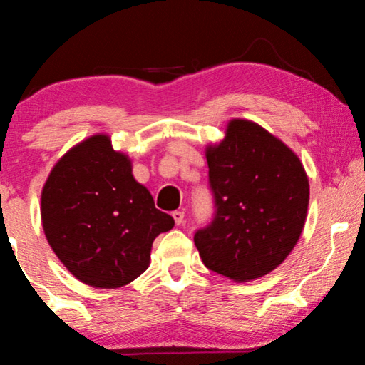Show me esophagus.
<instances>
[{"label": "esophagus", "mask_w": 365, "mask_h": 365, "mask_svg": "<svg viewBox=\"0 0 365 365\" xmlns=\"http://www.w3.org/2000/svg\"><path fill=\"white\" fill-rule=\"evenodd\" d=\"M173 217H174V222H176L178 226H179V224L184 221V212L182 211H174L173 212Z\"/></svg>", "instance_id": "obj_1"}]
</instances>
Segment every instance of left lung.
Segmentation results:
<instances>
[{
  "instance_id": "left-lung-1",
  "label": "left lung",
  "mask_w": 365,
  "mask_h": 365,
  "mask_svg": "<svg viewBox=\"0 0 365 365\" xmlns=\"http://www.w3.org/2000/svg\"><path fill=\"white\" fill-rule=\"evenodd\" d=\"M206 158L214 214L194 232L204 266L237 282L266 276L289 256L306 222L309 181L301 161L244 119L229 123Z\"/></svg>"
}]
</instances>
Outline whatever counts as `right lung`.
I'll return each instance as SVG.
<instances>
[{
  "mask_svg": "<svg viewBox=\"0 0 365 365\" xmlns=\"http://www.w3.org/2000/svg\"><path fill=\"white\" fill-rule=\"evenodd\" d=\"M41 219L59 261L81 282L101 289L141 276L153 241L174 226L104 134L79 143L53 168L43 187Z\"/></svg>",
  "mask_w": 365,
  "mask_h": 365,
  "instance_id": "1",
  "label": "right lung"
}]
</instances>
